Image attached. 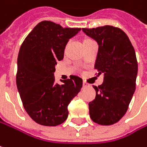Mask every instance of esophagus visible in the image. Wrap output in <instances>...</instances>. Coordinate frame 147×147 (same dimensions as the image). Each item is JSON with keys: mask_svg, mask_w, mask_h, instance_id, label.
Masks as SVG:
<instances>
[{"mask_svg": "<svg viewBox=\"0 0 147 147\" xmlns=\"http://www.w3.org/2000/svg\"><path fill=\"white\" fill-rule=\"evenodd\" d=\"M88 87H89V84H87L86 82H84L83 83V88H88Z\"/></svg>", "mask_w": 147, "mask_h": 147, "instance_id": "1", "label": "esophagus"}]
</instances>
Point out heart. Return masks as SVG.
Instances as JSON below:
<instances>
[{"label":"heart","instance_id":"1","mask_svg":"<svg viewBox=\"0 0 147 147\" xmlns=\"http://www.w3.org/2000/svg\"><path fill=\"white\" fill-rule=\"evenodd\" d=\"M86 40H89V39H86Z\"/></svg>","mask_w":147,"mask_h":147}]
</instances>
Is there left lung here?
Segmentation results:
<instances>
[{"label": "left lung", "instance_id": "8db88e82", "mask_svg": "<svg viewBox=\"0 0 147 147\" xmlns=\"http://www.w3.org/2000/svg\"><path fill=\"white\" fill-rule=\"evenodd\" d=\"M82 31L97 42L94 68L98 74H104L103 84L94 86L96 96L89 103V115L99 125H113L126 113L136 90L138 64L135 49L118 27L104 26Z\"/></svg>", "mask_w": 147, "mask_h": 147}]
</instances>
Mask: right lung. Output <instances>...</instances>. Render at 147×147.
<instances>
[{
	"label": "right lung",
	"mask_w": 147,
	"mask_h": 147,
	"mask_svg": "<svg viewBox=\"0 0 147 147\" xmlns=\"http://www.w3.org/2000/svg\"><path fill=\"white\" fill-rule=\"evenodd\" d=\"M81 28L39 22L27 35L17 58L16 86L24 109L37 124L56 126L67 120L68 105L80 91L83 80L75 75L55 83L57 62L63 58L68 40Z\"/></svg>",
	"instance_id": "1"
}]
</instances>
